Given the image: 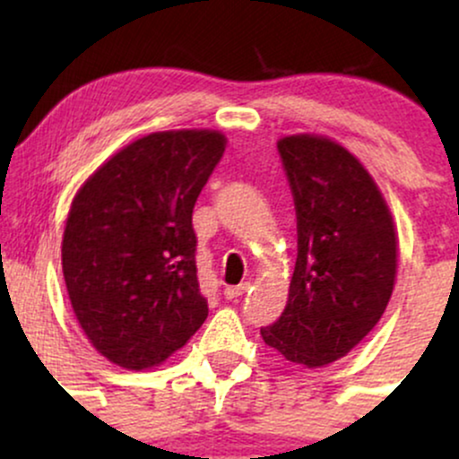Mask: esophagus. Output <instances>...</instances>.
Returning a JSON list of instances; mask_svg holds the SVG:
<instances>
[{
  "mask_svg": "<svg viewBox=\"0 0 459 459\" xmlns=\"http://www.w3.org/2000/svg\"><path fill=\"white\" fill-rule=\"evenodd\" d=\"M247 287H250V284H247V282L235 284V287H226V289H224V296L229 298V299H235V298L244 296V293L247 291Z\"/></svg>",
  "mask_w": 459,
  "mask_h": 459,
  "instance_id": "34e87169",
  "label": "esophagus"
}]
</instances>
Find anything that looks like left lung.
Returning <instances> with one entry per match:
<instances>
[{
  "instance_id": "left-lung-1",
  "label": "left lung",
  "mask_w": 459,
  "mask_h": 459,
  "mask_svg": "<svg viewBox=\"0 0 459 459\" xmlns=\"http://www.w3.org/2000/svg\"><path fill=\"white\" fill-rule=\"evenodd\" d=\"M298 218L289 302L267 345L304 367L343 358L376 328L397 273L391 212L362 163L328 138L278 142Z\"/></svg>"
}]
</instances>
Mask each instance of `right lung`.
<instances>
[{"label": "right lung", "mask_w": 459, "mask_h": 459, "mask_svg": "<svg viewBox=\"0 0 459 459\" xmlns=\"http://www.w3.org/2000/svg\"><path fill=\"white\" fill-rule=\"evenodd\" d=\"M224 144L207 129L151 134L105 161L73 200L66 291L91 343L118 367L160 365L207 319L192 212Z\"/></svg>", "instance_id": "add662e5"}]
</instances>
